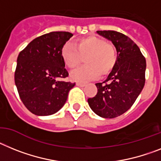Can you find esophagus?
Instances as JSON below:
<instances>
[{
  "label": "esophagus",
  "instance_id": "obj_1",
  "mask_svg": "<svg viewBox=\"0 0 161 161\" xmlns=\"http://www.w3.org/2000/svg\"><path fill=\"white\" fill-rule=\"evenodd\" d=\"M76 85L78 86H86V83H83V82H77Z\"/></svg>",
  "mask_w": 161,
  "mask_h": 161
}]
</instances>
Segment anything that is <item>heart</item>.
<instances>
[{
    "instance_id": "heart-1",
    "label": "heart",
    "mask_w": 161,
    "mask_h": 161,
    "mask_svg": "<svg viewBox=\"0 0 161 161\" xmlns=\"http://www.w3.org/2000/svg\"><path fill=\"white\" fill-rule=\"evenodd\" d=\"M61 59L69 69H75L84 58V66L70 73L71 80L87 82L105 76L117 64V51L114 45L104 39L95 36H86L66 44L61 51Z\"/></svg>"
}]
</instances>
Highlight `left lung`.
<instances>
[{
  "mask_svg": "<svg viewBox=\"0 0 161 161\" xmlns=\"http://www.w3.org/2000/svg\"><path fill=\"white\" fill-rule=\"evenodd\" d=\"M112 41L117 53V64L107 79L98 82L97 94L87 100L89 106L104 118H114L130 108L145 84L146 60L128 36L115 31H98Z\"/></svg>",
  "mask_w": 161,
  "mask_h": 161,
  "instance_id": "obj_1",
  "label": "left lung"
}]
</instances>
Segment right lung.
Masks as SVG:
<instances>
[{
  "label": "right lung",
  "mask_w": 161,
  "mask_h": 161,
  "mask_svg": "<svg viewBox=\"0 0 161 161\" xmlns=\"http://www.w3.org/2000/svg\"><path fill=\"white\" fill-rule=\"evenodd\" d=\"M72 36L66 31L50 32L32 40L19 54L15 85L23 104L35 115L56 114L75 86V82L60 80L69 75L61 51Z\"/></svg>",
  "instance_id": "right-lung-1"
}]
</instances>
